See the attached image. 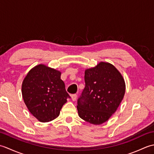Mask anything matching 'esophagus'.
Segmentation results:
<instances>
[{
	"instance_id": "obj_1",
	"label": "esophagus",
	"mask_w": 154,
	"mask_h": 154,
	"mask_svg": "<svg viewBox=\"0 0 154 154\" xmlns=\"http://www.w3.org/2000/svg\"><path fill=\"white\" fill-rule=\"evenodd\" d=\"M77 95L76 94H71V99H72V100H73V101L76 100V99H77Z\"/></svg>"
}]
</instances>
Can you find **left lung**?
I'll use <instances>...</instances> for the list:
<instances>
[{
  "mask_svg": "<svg viewBox=\"0 0 154 154\" xmlns=\"http://www.w3.org/2000/svg\"><path fill=\"white\" fill-rule=\"evenodd\" d=\"M85 87L77 100L81 119L101 124L116 112L125 93L124 80L112 64L100 62L85 72Z\"/></svg>",
  "mask_w": 154,
  "mask_h": 154,
  "instance_id": "1",
  "label": "left lung"
}]
</instances>
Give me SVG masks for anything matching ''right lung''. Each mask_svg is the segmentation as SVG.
<instances>
[{"label": "right lung", "mask_w": 154, "mask_h": 154, "mask_svg": "<svg viewBox=\"0 0 154 154\" xmlns=\"http://www.w3.org/2000/svg\"><path fill=\"white\" fill-rule=\"evenodd\" d=\"M22 93L29 111L42 122L56 119L67 99L71 98L61 79V72L42 64L28 72Z\"/></svg>", "instance_id": "1"}]
</instances>
